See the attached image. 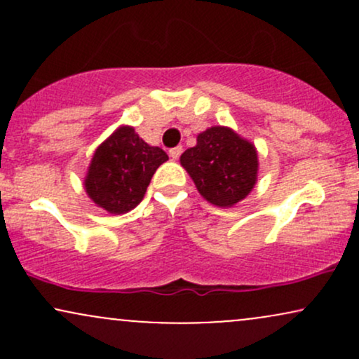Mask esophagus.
Wrapping results in <instances>:
<instances>
[{
    "instance_id": "34e87169",
    "label": "esophagus",
    "mask_w": 359,
    "mask_h": 359,
    "mask_svg": "<svg viewBox=\"0 0 359 359\" xmlns=\"http://www.w3.org/2000/svg\"><path fill=\"white\" fill-rule=\"evenodd\" d=\"M182 151H184V148L182 147H174V148H170V150H168V155L172 156V160H177L179 158L180 155H182Z\"/></svg>"
}]
</instances>
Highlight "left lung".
Wrapping results in <instances>:
<instances>
[{
    "label": "left lung",
    "mask_w": 359,
    "mask_h": 359,
    "mask_svg": "<svg viewBox=\"0 0 359 359\" xmlns=\"http://www.w3.org/2000/svg\"><path fill=\"white\" fill-rule=\"evenodd\" d=\"M180 163L205 201L231 208L248 196L258 172V155L250 142L224 126H212L187 148Z\"/></svg>",
    "instance_id": "obj_1"
}]
</instances>
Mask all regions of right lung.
Instances as JSON below:
<instances>
[{
    "instance_id": "right-lung-1",
    "label": "right lung",
    "mask_w": 359,
    "mask_h": 359,
    "mask_svg": "<svg viewBox=\"0 0 359 359\" xmlns=\"http://www.w3.org/2000/svg\"><path fill=\"white\" fill-rule=\"evenodd\" d=\"M167 160L162 148L150 147L133 128L121 126L97 147L86 177V192L111 214L128 212L142 203L155 170Z\"/></svg>"
}]
</instances>
